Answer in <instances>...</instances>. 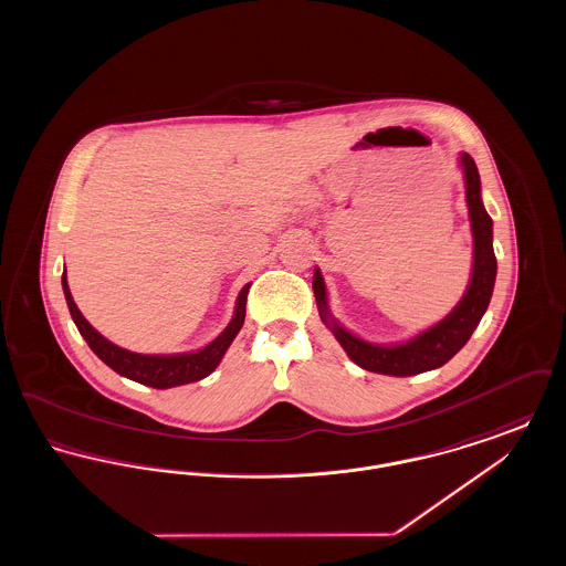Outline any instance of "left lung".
<instances>
[{"instance_id": "obj_1", "label": "left lung", "mask_w": 566, "mask_h": 566, "mask_svg": "<svg viewBox=\"0 0 566 566\" xmlns=\"http://www.w3.org/2000/svg\"><path fill=\"white\" fill-rule=\"evenodd\" d=\"M458 165L464 178V195L473 233V265L471 280L457 307L439 323L420 331L418 335L401 344H374L354 335L346 326L337 323L328 307V293L321 268L314 270L312 289L316 296L321 321L335 335L339 346L346 350L358 367L381 374V376L407 377L432 371L446 365L473 335L488 310L490 296L496 280V256L492 248V218L488 216L482 201V180L478 165L471 155L460 153Z\"/></svg>"}]
</instances>
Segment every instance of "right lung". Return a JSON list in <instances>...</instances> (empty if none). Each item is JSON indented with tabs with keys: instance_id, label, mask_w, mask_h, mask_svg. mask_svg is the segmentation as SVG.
Segmentation results:
<instances>
[{
	"instance_id": "right-lung-1",
	"label": "right lung",
	"mask_w": 566,
	"mask_h": 566,
	"mask_svg": "<svg viewBox=\"0 0 566 566\" xmlns=\"http://www.w3.org/2000/svg\"><path fill=\"white\" fill-rule=\"evenodd\" d=\"M61 284H63V295L67 301L70 314L78 326L84 342L88 344V348L95 352L118 376L134 379L137 384H144L150 388L165 390V388L182 386L190 381H199V379L210 376L220 365L224 352L229 350V346L233 344L235 335L243 326L245 298H248V291H250L252 282L245 284L240 291L238 301H235L233 318L224 326V331L201 350L180 352V354H139V352L125 350V348L112 344L82 316L78 305L74 303V296L70 293L65 271L61 275Z\"/></svg>"
}]
</instances>
